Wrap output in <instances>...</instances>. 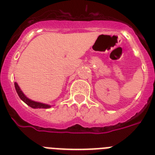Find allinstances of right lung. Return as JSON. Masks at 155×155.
I'll list each match as a JSON object with an SVG mask.
<instances>
[{"instance_id":"add662e5","label":"right lung","mask_w":155,"mask_h":155,"mask_svg":"<svg viewBox=\"0 0 155 155\" xmlns=\"http://www.w3.org/2000/svg\"><path fill=\"white\" fill-rule=\"evenodd\" d=\"M15 91H16V92H17L18 95H19V97H20V99L25 102L27 106H31V108H33V109H38V108H39V109H49V108L51 107V106L47 105V104H44V103H41V102H35V101H32V100L29 99L28 97H26L25 94L23 93V91H21V89H20L19 86H18V84L16 82L15 83Z\"/></svg>"}]
</instances>
